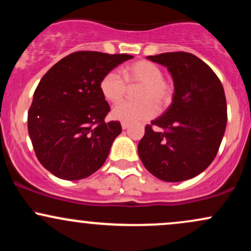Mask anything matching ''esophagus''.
I'll use <instances>...</instances> for the list:
<instances>
[{"label":"esophagus","instance_id":"34e87169","mask_svg":"<svg viewBox=\"0 0 251 251\" xmlns=\"http://www.w3.org/2000/svg\"><path fill=\"white\" fill-rule=\"evenodd\" d=\"M128 124H126V123H122V128L123 129H127L128 128Z\"/></svg>","mask_w":251,"mask_h":251}]
</instances>
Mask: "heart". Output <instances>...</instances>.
Wrapping results in <instances>:
<instances>
[{
    "instance_id": "b5f03b06",
    "label": "heart",
    "mask_w": 251,
    "mask_h": 251,
    "mask_svg": "<svg viewBox=\"0 0 251 251\" xmlns=\"http://www.w3.org/2000/svg\"><path fill=\"white\" fill-rule=\"evenodd\" d=\"M124 76L129 86H140L137 99L140 102L123 101L117 103L111 111V117L118 122L137 124L153 118L159 107H164L171 101L174 89L164 80L162 68L148 60H139L126 66ZM100 92L109 102H118L126 93L125 81L117 72L111 71L102 76Z\"/></svg>"
}]
</instances>
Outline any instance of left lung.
I'll return each mask as SVG.
<instances>
[{
	"label": "left lung",
	"mask_w": 251,
	"mask_h": 251,
	"mask_svg": "<svg viewBox=\"0 0 251 251\" xmlns=\"http://www.w3.org/2000/svg\"><path fill=\"white\" fill-rule=\"evenodd\" d=\"M148 59L168 68L175 92L169 108L145 127L138 153L159 179H191L212 163L223 139L227 119L223 86L194 54L174 51Z\"/></svg>",
	"instance_id": "1"
}]
</instances>
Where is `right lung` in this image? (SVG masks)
Wrapping results in <instances>:
<instances>
[{"label":"right lung","instance_id":"1","mask_svg":"<svg viewBox=\"0 0 251 251\" xmlns=\"http://www.w3.org/2000/svg\"><path fill=\"white\" fill-rule=\"evenodd\" d=\"M132 57L75 51L42 76L28 112V132L37 159L50 174L79 180L103 165L122 125L105 122L109 105L99 85L106 73Z\"/></svg>","mask_w":251,"mask_h":251}]
</instances>
